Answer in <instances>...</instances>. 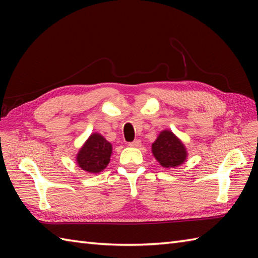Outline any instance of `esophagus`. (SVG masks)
I'll use <instances>...</instances> for the list:
<instances>
[{
  "mask_svg": "<svg viewBox=\"0 0 258 258\" xmlns=\"http://www.w3.org/2000/svg\"><path fill=\"white\" fill-rule=\"evenodd\" d=\"M128 145H130L131 147H140V146L142 145V143H141L140 140H136V141H134V142L128 143Z\"/></svg>",
  "mask_w": 258,
  "mask_h": 258,
  "instance_id": "obj_1",
  "label": "esophagus"
}]
</instances>
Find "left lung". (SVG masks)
<instances>
[{
  "mask_svg": "<svg viewBox=\"0 0 258 258\" xmlns=\"http://www.w3.org/2000/svg\"><path fill=\"white\" fill-rule=\"evenodd\" d=\"M155 158L165 168H175L184 163L187 151L181 141L170 131H163L152 145Z\"/></svg>",
  "mask_w": 258,
  "mask_h": 258,
  "instance_id": "obj_1",
  "label": "left lung"
}]
</instances>
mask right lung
Masks as SVG:
<instances>
[{"label":"right lung","mask_w":258,"mask_h":258,"mask_svg":"<svg viewBox=\"0 0 258 258\" xmlns=\"http://www.w3.org/2000/svg\"><path fill=\"white\" fill-rule=\"evenodd\" d=\"M112 154V145L103 136L93 133L77 155V163L87 172L98 173L109 165Z\"/></svg>","instance_id":"obj_1"}]
</instances>
